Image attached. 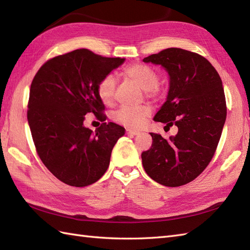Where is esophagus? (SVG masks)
Wrapping results in <instances>:
<instances>
[{
  "label": "esophagus",
  "mask_w": 250,
  "mask_h": 250,
  "mask_svg": "<svg viewBox=\"0 0 250 250\" xmlns=\"http://www.w3.org/2000/svg\"><path fill=\"white\" fill-rule=\"evenodd\" d=\"M126 133H127V134H129V135H138V134H139V131L129 129V130H126Z\"/></svg>",
  "instance_id": "esophagus-1"
}]
</instances>
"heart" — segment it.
I'll list each match as a JSON object with an SVG mask.
<instances>
[{"label":"heart","mask_w":250,"mask_h":250,"mask_svg":"<svg viewBox=\"0 0 250 250\" xmlns=\"http://www.w3.org/2000/svg\"><path fill=\"white\" fill-rule=\"evenodd\" d=\"M121 75L134 82L150 97L155 96L158 92L156 85L159 82V77L151 67L143 65V63H134V65L125 68ZM115 87L116 81L112 75H106L99 82L98 94L104 103L112 102L115 94ZM151 111L146 105L124 106L116 112L115 119L125 126L137 127L145 123Z\"/></svg>","instance_id":"b5f03b06"}]
</instances>
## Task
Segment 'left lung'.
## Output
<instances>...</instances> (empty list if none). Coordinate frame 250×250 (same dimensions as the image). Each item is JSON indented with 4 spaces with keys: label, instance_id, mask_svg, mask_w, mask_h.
<instances>
[{
    "label": "left lung",
    "instance_id": "1",
    "mask_svg": "<svg viewBox=\"0 0 250 250\" xmlns=\"http://www.w3.org/2000/svg\"><path fill=\"white\" fill-rule=\"evenodd\" d=\"M143 61L162 66L169 77L166 101L153 119L178 126L169 139L150 133L144 169L162 185L181 187L198 177L215 153L227 116L222 80L204 56L183 49H165Z\"/></svg>",
    "mask_w": 250,
    "mask_h": 250
}]
</instances>
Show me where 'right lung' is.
<instances>
[{"label":"right lung","mask_w":250,"mask_h":250,"mask_svg":"<svg viewBox=\"0 0 250 250\" xmlns=\"http://www.w3.org/2000/svg\"><path fill=\"white\" fill-rule=\"evenodd\" d=\"M125 61L79 49L53 57L35 75L28 125L40 160L62 182L87 187L107 170L112 150L125 130L105 123L98 84ZM88 112L103 121L95 133L83 125Z\"/></svg>","instance_id":"1"}]
</instances>
